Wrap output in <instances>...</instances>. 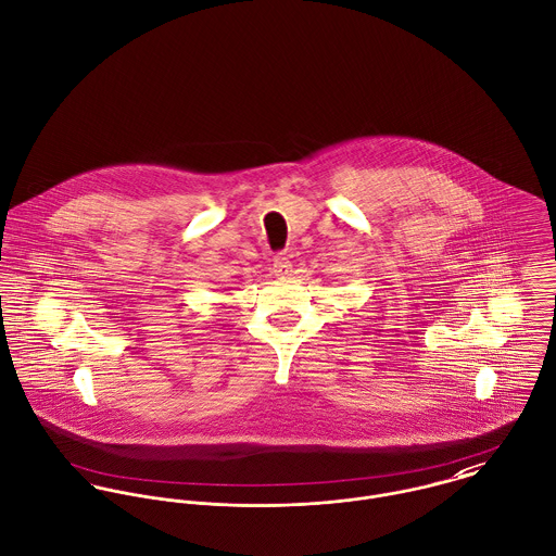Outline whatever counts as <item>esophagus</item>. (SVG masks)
Returning <instances> with one entry per match:
<instances>
[{
    "label": "esophagus",
    "instance_id": "esophagus-1",
    "mask_svg": "<svg viewBox=\"0 0 556 556\" xmlns=\"http://www.w3.org/2000/svg\"><path fill=\"white\" fill-rule=\"evenodd\" d=\"M293 271V265L289 261L287 254H278L274 256V263H271V274L274 276H289Z\"/></svg>",
    "mask_w": 556,
    "mask_h": 556
}]
</instances>
